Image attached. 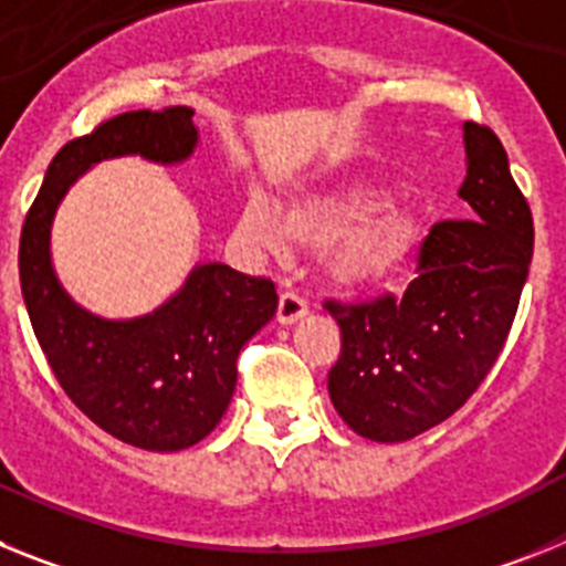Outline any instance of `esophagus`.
Listing matches in <instances>:
<instances>
[{"label":"esophagus","instance_id":"obj_1","mask_svg":"<svg viewBox=\"0 0 566 566\" xmlns=\"http://www.w3.org/2000/svg\"><path fill=\"white\" fill-rule=\"evenodd\" d=\"M306 314H308V306L303 297H297V294H289V292L280 297V306H277L280 326H294V323H300V319L306 317Z\"/></svg>","mask_w":566,"mask_h":566}]
</instances>
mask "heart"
<instances>
[{"label": "heart", "instance_id": "heart-1", "mask_svg": "<svg viewBox=\"0 0 566 566\" xmlns=\"http://www.w3.org/2000/svg\"><path fill=\"white\" fill-rule=\"evenodd\" d=\"M249 238L283 254L289 243L326 249L332 277L354 292H385L411 272L422 249L417 209L385 203L371 187H343L328 195H300L274 212L254 203L243 214Z\"/></svg>", "mask_w": 566, "mask_h": 566}]
</instances>
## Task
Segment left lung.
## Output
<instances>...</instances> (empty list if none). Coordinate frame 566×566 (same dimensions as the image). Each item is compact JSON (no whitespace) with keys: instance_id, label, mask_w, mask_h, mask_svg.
<instances>
[{"instance_id":"left-lung-1","label":"left lung","mask_w":566,"mask_h":566,"mask_svg":"<svg viewBox=\"0 0 566 566\" xmlns=\"http://www.w3.org/2000/svg\"><path fill=\"white\" fill-rule=\"evenodd\" d=\"M459 198L468 221L424 238L419 277L402 300L326 303L343 332L328 397L371 442H405L444 422L479 388L507 339L533 260V218L488 127L462 124Z\"/></svg>"}]
</instances>
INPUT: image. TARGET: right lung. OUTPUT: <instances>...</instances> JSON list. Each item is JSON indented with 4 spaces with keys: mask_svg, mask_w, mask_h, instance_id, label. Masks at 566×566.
I'll return each instance as SVG.
<instances>
[{
    "mask_svg": "<svg viewBox=\"0 0 566 566\" xmlns=\"http://www.w3.org/2000/svg\"><path fill=\"white\" fill-rule=\"evenodd\" d=\"M198 142L189 107L115 115L59 149L19 240L30 326L64 394L109 437L158 453L192 448L221 422L240 348L277 312L274 283L227 263H198L167 303L109 319L78 306L62 286L50 232L64 195L96 164L142 155L175 167L192 158Z\"/></svg>",
    "mask_w": 566,
    "mask_h": 566,
    "instance_id": "add662e5",
    "label": "right lung"
}]
</instances>
